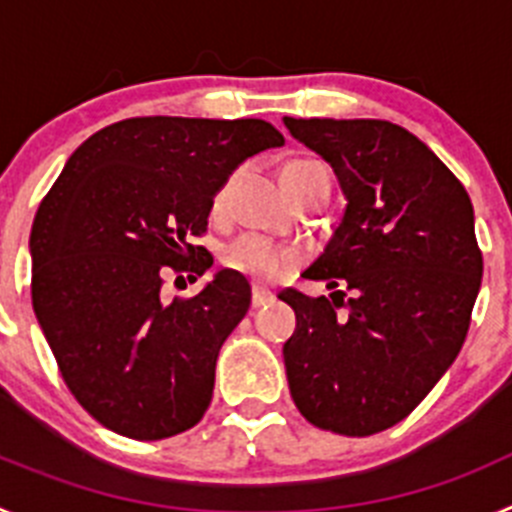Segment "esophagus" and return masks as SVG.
Segmentation results:
<instances>
[{
	"mask_svg": "<svg viewBox=\"0 0 512 512\" xmlns=\"http://www.w3.org/2000/svg\"><path fill=\"white\" fill-rule=\"evenodd\" d=\"M271 300H274V295H271L269 289L259 287V284H253V289H251V305L256 307V310H259V307H266Z\"/></svg>",
	"mask_w": 512,
	"mask_h": 512,
	"instance_id": "1",
	"label": "esophagus"
}]
</instances>
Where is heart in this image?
Listing matches in <instances>:
<instances>
[{"label": "heart", "mask_w": 512, "mask_h": 512, "mask_svg": "<svg viewBox=\"0 0 512 512\" xmlns=\"http://www.w3.org/2000/svg\"><path fill=\"white\" fill-rule=\"evenodd\" d=\"M318 169H323V166L315 164V161L295 158V161H287L279 169V179H282V187L287 189V194H295V189L305 182L312 171ZM228 189L230 182H225L223 187L217 189L215 197H212V210L215 212H220L225 207ZM223 264L233 271H241V274L251 277L253 282H277V279H282L297 264V253L269 241L264 235L246 233L223 248Z\"/></svg>", "instance_id": "heart-1"}]
</instances>
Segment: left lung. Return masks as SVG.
<instances>
[{"label":"left lung","instance_id":"left-lung-1","mask_svg":"<svg viewBox=\"0 0 512 512\" xmlns=\"http://www.w3.org/2000/svg\"><path fill=\"white\" fill-rule=\"evenodd\" d=\"M284 125L333 166L348 202L323 256L302 274L336 289L330 300L279 292L297 315L284 343L289 392L323 431L372 436L418 408L467 338L482 284L472 200L400 125Z\"/></svg>","mask_w":512,"mask_h":512}]
</instances>
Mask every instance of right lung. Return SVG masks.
Returning <instances> with one entry per match:
<instances>
[{
  "label": "right lung",
  "mask_w": 512,
  "mask_h": 512,
  "mask_svg": "<svg viewBox=\"0 0 512 512\" xmlns=\"http://www.w3.org/2000/svg\"><path fill=\"white\" fill-rule=\"evenodd\" d=\"M277 146L266 120L130 117L84 140L43 197L30 233L35 318L71 395L104 428L158 441L210 408L217 354L251 287L223 269L166 302L164 279L210 269L212 253L192 241L212 197Z\"/></svg>",
  "instance_id": "obj_1"
}]
</instances>
